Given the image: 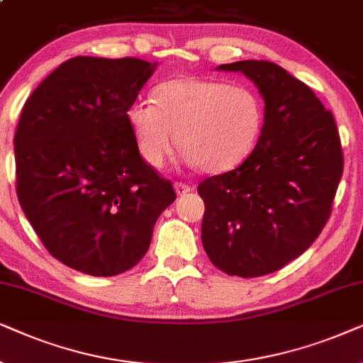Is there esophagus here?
<instances>
[{
  "label": "esophagus",
  "mask_w": 363,
  "mask_h": 363,
  "mask_svg": "<svg viewBox=\"0 0 363 363\" xmlns=\"http://www.w3.org/2000/svg\"><path fill=\"white\" fill-rule=\"evenodd\" d=\"M174 187H176L177 196H184V194H187V192L192 191V187L189 184H186V182H176Z\"/></svg>",
  "instance_id": "34e87169"
}]
</instances>
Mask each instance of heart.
Listing matches in <instances>:
<instances>
[{"mask_svg":"<svg viewBox=\"0 0 363 363\" xmlns=\"http://www.w3.org/2000/svg\"><path fill=\"white\" fill-rule=\"evenodd\" d=\"M152 102L129 106L125 119L141 157L154 169L166 164L174 146L189 164L219 174L252 152L264 124L259 94L244 84L176 77L152 91Z\"/></svg>","mask_w":363,"mask_h":363,"instance_id":"b5f03b06","label":"heart"}]
</instances>
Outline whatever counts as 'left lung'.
<instances>
[{"mask_svg": "<svg viewBox=\"0 0 363 363\" xmlns=\"http://www.w3.org/2000/svg\"><path fill=\"white\" fill-rule=\"evenodd\" d=\"M265 103L257 146L239 167L197 186L206 204L202 245L217 269L260 277L282 269L318 238L344 172L330 111L297 77L270 61H238Z\"/></svg>", "mask_w": 363, "mask_h": 363, "instance_id": "obj_1", "label": "left lung"}]
</instances>
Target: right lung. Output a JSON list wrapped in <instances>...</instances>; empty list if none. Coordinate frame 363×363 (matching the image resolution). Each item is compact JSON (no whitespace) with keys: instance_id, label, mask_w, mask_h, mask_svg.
I'll return each instance as SVG.
<instances>
[{"instance_id":"obj_1","label":"right lung","mask_w":363,"mask_h":363,"mask_svg":"<svg viewBox=\"0 0 363 363\" xmlns=\"http://www.w3.org/2000/svg\"><path fill=\"white\" fill-rule=\"evenodd\" d=\"M154 67L138 57H71L23 106L14 134L19 206L48 252L79 272L133 269L176 201L125 119Z\"/></svg>"}]
</instances>
